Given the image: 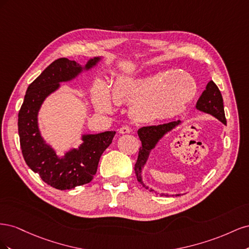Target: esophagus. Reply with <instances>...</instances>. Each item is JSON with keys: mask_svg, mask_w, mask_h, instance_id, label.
<instances>
[{"mask_svg": "<svg viewBox=\"0 0 249 249\" xmlns=\"http://www.w3.org/2000/svg\"><path fill=\"white\" fill-rule=\"evenodd\" d=\"M132 132V129L130 126H127V125H124V126H122L119 129V133L120 134H127V133H131Z\"/></svg>", "mask_w": 249, "mask_h": 249, "instance_id": "34e87169", "label": "esophagus"}]
</instances>
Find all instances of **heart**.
Returning a JSON list of instances; mask_svg holds the SVG:
<instances>
[{"mask_svg": "<svg viewBox=\"0 0 249 249\" xmlns=\"http://www.w3.org/2000/svg\"><path fill=\"white\" fill-rule=\"evenodd\" d=\"M115 103H133L132 114L139 120L171 118L182 113L196 93V83L188 72L172 71L152 76L118 78L110 89ZM93 102L99 111L109 112L108 88L99 84Z\"/></svg>", "mask_w": 249, "mask_h": 249, "instance_id": "1", "label": "heart"}]
</instances>
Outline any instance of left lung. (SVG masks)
<instances>
[{"instance_id":"left-lung-1","label":"left lung","mask_w":249,"mask_h":249,"mask_svg":"<svg viewBox=\"0 0 249 249\" xmlns=\"http://www.w3.org/2000/svg\"><path fill=\"white\" fill-rule=\"evenodd\" d=\"M196 109L199 111H202L208 114L213 115L218 120L224 124H227V118H225L224 114V107H223V99L219 88L213 81H210L206 87V90H203L200 97L196 103ZM179 120L178 122H171L163 124H158V125H148V126H142L138 130V136L140 138V141L142 143V146L139 148V154H138V159L136 164H135V173H136V177L138 182L145 188L146 190L149 192L156 193L157 192L153 189H150L146 185H144L141 178V171L144 164L146 163L147 158L149 156L150 150H152L156 144L158 143L165 134L167 132L171 131L173 127L179 124ZM165 196H168V194H164ZM177 196H179V194H177Z\"/></svg>"}]
</instances>
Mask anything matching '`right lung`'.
Instances as JSON below:
<instances>
[{
    "label": "right lung",
    "mask_w": 249,
    "mask_h": 249,
    "mask_svg": "<svg viewBox=\"0 0 249 249\" xmlns=\"http://www.w3.org/2000/svg\"><path fill=\"white\" fill-rule=\"evenodd\" d=\"M100 59H90L84 69H91ZM82 71L83 67L76 61L67 58L55 60L29 85L18 112V124L22 157L28 166L38 173L44 183L59 190L72 189L91 182L101 156L115 135L114 131L83 135L81 146L67 152L63 158L58 157L55 150L43 141L37 124L41 104L59 88L60 82L76 78Z\"/></svg>",
    "instance_id": "obj_1"
}]
</instances>
